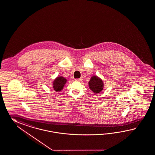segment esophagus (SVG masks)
<instances>
[{"label":"esophagus","mask_w":155,"mask_h":155,"mask_svg":"<svg viewBox=\"0 0 155 155\" xmlns=\"http://www.w3.org/2000/svg\"><path fill=\"white\" fill-rule=\"evenodd\" d=\"M82 79H83V78L82 77H81L80 78H78V79H76V81H82Z\"/></svg>","instance_id":"esophagus-1"}]
</instances>
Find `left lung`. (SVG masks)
<instances>
[{
	"mask_svg": "<svg viewBox=\"0 0 155 155\" xmlns=\"http://www.w3.org/2000/svg\"><path fill=\"white\" fill-rule=\"evenodd\" d=\"M89 88L94 93L97 94L100 93L104 88V82L102 79L97 76L91 77L90 81L88 82Z\"/></svg>",
	"mask_w": 155,
	"mask_h": 155,
	"instance_id": "obj_1",
	"label": "left lung"
}]
</instances>
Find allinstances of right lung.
<instances>
[{
  "mask_svg": "<svg viewBox=\"0 0 155 155\" xmlns=\"http://www.w3.org/2000/svg\"><path fill=\"white\" fill-rule=\"evenodd\" d=\"M67 80L63 76L57 77L53 81V87L54 90L58 92L63 90L65 84L67 83Z\"/></svg>",
  "mask_w": 155,
  "mask_h": 155,
  "instance_id": "1",
  "label": "right lung"
}]
</instances>
